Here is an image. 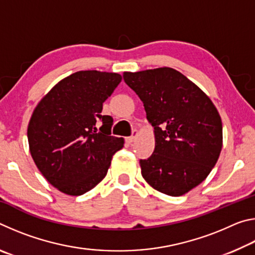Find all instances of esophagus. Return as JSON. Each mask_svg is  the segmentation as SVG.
I'll list each match as a JSON object with an SVG mask.
<instances>
[{"instance_id":"1","label":"esophagus","mask_w":255,"mask_h":255,"mask_svg":"<svg viewBox=\"0 0 255 255\" xmlns=\"http://www.w3.org/2000/svg\"><path fill=\"white\" fill-rule=\"evenodd\" d=\"M137 136H138V130H133V131H132V133H131V136H130V137H127V138H126L127 143H129V144L133 143V141L136 140Z\"/></svg>"}]
</instances>
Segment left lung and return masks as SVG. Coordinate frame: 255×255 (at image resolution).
<instances>
[{
    "instance_id": "1",
    "label": "left lung",
    "mask_w": 255,
    "mask_h": 255,
    "mask_svg": "<svg viewBox=\"0 0 255 255\" xmlns=\"http://www.w3.org/2000/svg\"><path fill=\"white\" fill-rule=\"evenodd\" d=\"M124 80L143 101L154 127L155 148L139 161L141 175L164 195H185L208 176L221 155L223 124L217 108L174 68L124 72Z\"/></svg>"
}]
</instances>
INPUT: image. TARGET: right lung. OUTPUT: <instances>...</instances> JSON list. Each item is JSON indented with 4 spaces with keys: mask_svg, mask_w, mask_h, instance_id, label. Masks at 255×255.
<instances>
[{
    "mask_svg": "<svg viewBox=\"0 0 255 255\" xmlns=\"http://www.w3.org/2000/svg\"><path fill=\"white\" fill-rule=\"evenodd\" d=\"M122 80L118 73H73L34 108L28 125L30 154L60 192L81 196L97 187L106 178L114 154L124 147V138L111 136L114 120L101 115L103 102Z\"/></svg>",
    "mask_w": 255,
    "mask_h": 255,
    "instance_id": "obj_1",
    "label": "right lung"
}]
</instances>
